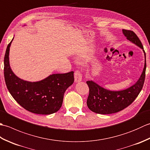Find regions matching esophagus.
<instances>
[{
	"label": "esophagus",
	"mask_w": 150,
	"mask_h": 150,
	"mask_svg": "<svg viewBox=\"0 0 150 150\" xmlns=\"http://www.w3.org/2000/svg\"><path fill=\"white\" fill-rule=\"evenodd\" d=\"M74 77H75V81L76 82H80L82 80V74L79 70H76L74 73Z\"/></svg>",
	"instance_id": "1"
}]
</instances>
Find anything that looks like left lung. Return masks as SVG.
Listing matches in <instances>:
<instances>
[{
    "label": "left lung",
    "instance_id": "1",
    "mask_svg": "<svg viewBox=\"0 0 150 150\" xmlns=\"http://www.w3.org/2000/svg\"><path fill=\"white\" fill-rule=\"evenodd\" d=\"M126 39L144 50L141 40L137 35L132 30H122ZM144 68L138 81L126 90L113 91L106 90L93 81H87L89 87V95L87 106L89 109L98 114H111L124 110L129 106L137 97L142 90L146 76V53Z\"/></svg>",
    "mask_w": 150,
    "mask_h": 150
}]
</instances>
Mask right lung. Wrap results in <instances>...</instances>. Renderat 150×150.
<instances>
[{
  "label": "right lung",
  "instance_id": "right-lung-1",
  "mask_svg": "<svg viewBox=\"0 0 150 150\" xmlns=\"http://www.w3.org/2000/svg\"><path fill=\"white\" fill-rule=\"evenodd\" d=\"M12 40L7 46L4 59V79L9 92L18 104L31 113L50 115L57 112L62 106L67 88L74 82V72L53 74L39 82L22 80L13 73L9 66Z\"/></svg>",
  "mask_w": 150,
  "mask_h": 150
}]
</instances>
